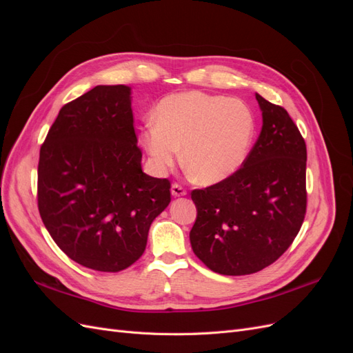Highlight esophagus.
Wrapping results in <instances>:
<instances>
[{
	"label": "esophagus",
	"instance_id": "1",
	"mask_svg": "<svg viewBox=\"0 0 353 353\" xmlns=\"http://www.w3.org/2000/svg\"><path fill=\"white\" fill-rule=\"evenodd\" d=\"M170 193H172L174 197H183V196L187 194V191L179 184H172V187H170Z\"/></svg>",
	"mask_w": 353,
	"mask_h": 353
}]
</instances>
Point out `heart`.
<instances>
[{"instance_id": "b5f03b06", "label": "heart", "mask_w": 353, "mask_h": 353, "mask_svg": "<svg viewBox=\"0 0 353 353\" xmlns=\"http://www.w3.org/2000/svg\"><path fill=\"white\" fill-rule=\"evenodd\" d=\"M141 143L153 169L174 168L183 148V165L201 185H215L237 174L250 153L254 117L237 99L201 91L170 94L157 104Z\"/></svg>"}]
</instances>
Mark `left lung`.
<instances>
[{"instance_id":"obj_1","label":"left lung","mask_w":353,"mask_h":353,"mask_svg":"<svg viewBox=\"0 0 353 353\" xmlns=\"http://www.w3.org/2000/svg\"><path fill=\"white\" fill-rule=\"evenodd\" d=\"M258 141L237 174L191 193L190 243L209 270L248 275L290 248L306 212V144L288 113L256 92Z\"/></svg>"}]
</instances>
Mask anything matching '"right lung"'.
<instances>
[{"instance_id":"add662e5","label":"right lung","mask_w":353,"mask_h":353,"mask_svg":"<svg viewBox=\"0 0 353 353\" xmlns=\"http://www.w3.org/2000/svg\"><path fill=\"white\" fill-rule=\"evenodd\" d=\"M126 85H97L63 105L39 152L38 208L69 258L119 272L141 258L170 201L168 179L143 172Z\"/></svg>"}]
</instances>
